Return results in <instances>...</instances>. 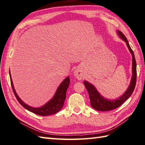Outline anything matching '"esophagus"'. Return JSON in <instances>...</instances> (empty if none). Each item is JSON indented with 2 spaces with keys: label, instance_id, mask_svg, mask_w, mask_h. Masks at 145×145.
I'll return each instance as SVG.
<instances>
[{
  "label": "esophagus",
  "instance_id": "34e87169",
  "mask_svg": "<svg viewBox=\"0 0 145 145\" xmlns=\"http://www.w3.org/2000/svg\"><path fill=\"white\" fill-rule=\"evenodd\" d=\"M74 75L76 78L78 80H82L83 78V73L81 72V70H80V69H76L75 71L73 72Z\"/></svg>",
  "mask_w": 145,
  "mask_h": 145
}]
</instances>
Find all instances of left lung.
Returning a JSON list of instances; mask_svg holds the SVG:
<instances>
[{"label": "left lung", "instance_id": "8db88e82", "mask_svg": "<svg viewBox=\"0 0 145 145\" xmlns=\"http://www.w3.org/2000/svg\"><path fill=\"white\" fill-rule=\"evenodd\" d=\"M117 33L119 37L126 43V44H127V46L129 48V50L131 52V53L132 54V76L131 78V81L127 88V89L125 91L124 93L121 96H120V97H118V99H116L115 100H110L104 98L102 95H101L94 85H92L91 83L88 82L87 81H84V84L88 91L89 95L91 105L92 108L98 111H110L120 106L126 100L130 97V96L132 95L133 91H134V89L135 87L137 80V64L134 53H133L132 50L131 49V46H130L127 39H126L125 35L122 34L120 31H117Z\"/></svg>", "mask_w": 145, "mask_h": 145}]
</instances>
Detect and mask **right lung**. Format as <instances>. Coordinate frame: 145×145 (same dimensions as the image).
I'll return each instance as SVG.
<instances>
[{"mask_svg":"<svg viewBox=\"0 0 145 145\" xmlns=\"http://www.w3.org/2000/svg\"><path fill=\"white\" fill-rule=\"evenodd\" d=\"M9 73L10 76L11 85H12V89L13 91L14 95H15L18 101L19 102V103L24 108L36 114L40 115V116H49V115L54 114L57 113L59 110H61L63 106H64V101L66 98V92L70 84L69 76L66 77L64 80L59 84L56 91L54 95L50 101H48L46 104H44L42 106L39 107V108H34V107H32L27 105L26 103H25L19 97V96L18 95L16 92L15 89H14L13 81L12 77H11L10 72H9Z\"/></svg>","mask_w":145,"mask_h":145,"instance_id":"right-lung-1","label":"right lung"}]
</instances>
